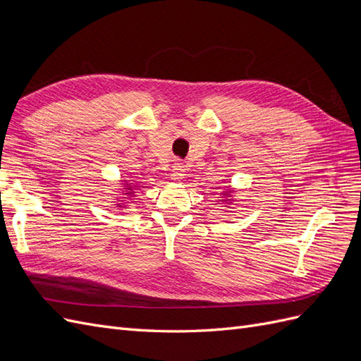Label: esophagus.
I'll use <instances>...</instances> for the list:
<instances>
[{
	"label": "esophagus",
	"instance_id": "34e87169",
	"mask_svg": "<svg viewBox=\"0 0 361 361\" xmlns=\"http://www.w3.org/2000/svg\"><path fill=\"white\" fill-rule=\"evenodd\" d=\"M185 176V167L182 162H176L173 166V179L174 180H182Z\"/></svg>",
	"mask_w": 361,
	"mask_h": 361
}]
</instances>
